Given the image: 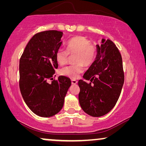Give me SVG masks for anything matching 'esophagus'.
<instances>
[{"mask_svg":"<svg viewBox=\"0 0 146 146\" xmlns=\"http://www.w3.org/2000/svg\"><path fill=\"white\" fill-rule=\"evenodd\" d=\"M77 82H77V80H74V79L72 80V84H74V85L76 84Z\"/></svg>","mask_w":146,"mask_h":146,"instance_id":"esophagus-1","label":"esophagus"}]
</instances>
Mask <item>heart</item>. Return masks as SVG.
<instances>
[{"mask_svg":"<svg viewBox=\"0 0 146 146\" xmlns=\"http://www.w3.org/2000/svg\"><path fill=\"white\" fill-rule=\"evenodd\" d=\"M66 51L63 49L58 50L56 52V60L59 65L67 62L69 55L74 56L76 64L66 66L60 70V74L71 78H76L84 71V66H90L96 57V47L86 38L77 36L70 39L66 44Z\"/></svg>","mask_w":146,"mask_h":146,"instance_id":"obj_1","label":"heart"}]
</instances>
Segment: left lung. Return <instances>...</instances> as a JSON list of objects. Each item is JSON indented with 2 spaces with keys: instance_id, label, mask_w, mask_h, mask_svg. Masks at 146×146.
I'll use <instances>...</instances> for the list:
<instances>
[{
  "instance_id": "8db88e82",
  "label": "left lung",
  "mask_w": 146,
  "mask_h": 146,
  "mask_svg": "<svg viewBox=\"0 0 146 146\" xmlns=\"http://www.w3.org/2000/svg\"><path fill=\"white\" fill-rule=\"evenodd\" d=\"M97 52L96 58L83 76L90 82L78 81L80 104L93 117L102 116L115 106L124 82L122 58L115 44L103 38Z\"/></svg>"
}]
</instances>
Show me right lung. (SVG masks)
<instances>
[{
    "label": "right lung",
    "mask_w": 146,
    "mask_h": 146,
    "mask_svg": "<svg viewBox=\"0 0 146 146\" xmlns=\"http://www.w3.org/2000/svg\"><path fill=\"white\" fill-rule=\"evenodd\" d=\"M63 33L46 31L38 33L27 44L19 64V87L28 107L35 114L50 117L62 108L64 98L71 86L69 78L60 76L51 84L58 68L56 52L62 45Z\"/></svg>",
    "instance_id": "obj_1"
}]
</instances>
